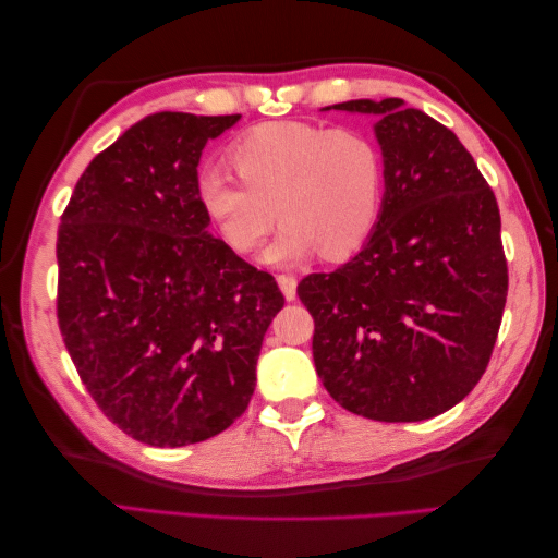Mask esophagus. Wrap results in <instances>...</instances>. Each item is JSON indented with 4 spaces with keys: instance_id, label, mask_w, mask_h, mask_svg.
I'll return each instance as SVG.
<instances>
[{
    "instance_id": "34e87169",
    "label": "esophagus",
    "mask_w": 558,
    "mask_h": 558,
    "mask_svg": "<svg viewBox=\"0 0 558 558\" xmlns=\"http://www.w3.org/2000/svg\"><path fill=\"white\" fill-rule=\"evenodd\" d=\"M278 286L282 290V294H286L288 302H292L294 298H298V278L290 276V272H280Z\"/></svg>"
}]
</instances>
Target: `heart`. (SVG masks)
Wrapping results in <instances>:
<instances>
[{
	"instance_id": "b5f03b06",
	"label": "heart",
	"mask_w": 558,
	"mask_h": 558,
	"mask_svg": "<svg viewBox=\"0 0 558 558\" xmlns=\"http://www.w3.org/2000/svg\"><path fill=\"white\" fill-rule=\"evenodd\" d=\"M236 179L206 172L196 196L220 240L252 254L268 246L270 264H294L318 252L342 258L364 244L384 208L386 158L378 141L354 126L272 122L248 129L228 150Z\"/></svg>"
}]
</instances>
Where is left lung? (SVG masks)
Returning <instances> with one entry per match:
<instances>
[{
  "label": "left lung",
  "mask_w": 558,
  "mask_h": 558,
  "mask_svg": "<svg viewBox=\"0 0 558 558\" xmlns=\"http://www.w3.org/2000/svg\"><path fill=\"white\" fill-rule=\"evenodd\" d=\"M336 110L378 114L384 208L369 242L300 286L314 364L342 408L376 422L450 410L487 372L508 266L492 186L458 136L400 98Z\"/></svg>",
  "instance_id": "8db88e82"
}]
</instances>
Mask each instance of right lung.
Masks as SVG:
<instances>
[{"label":"right lung","instance_id":"add662e5","mask_svg":"<svg viewBox=\"0 0 558 558\" xmlns=\"http://www.w3.org/2000/svg\"><path fill=\"white\" fill-rule=\"evenodd\" d=\"M240 114L156 112L78 177L57 232V322L83 386L141 444L228 429L286 298L208 234L198 160Z\"/></svg>","mask_w":558,"mask_h":558}]
</instances>
